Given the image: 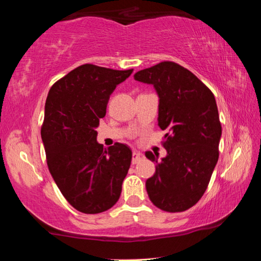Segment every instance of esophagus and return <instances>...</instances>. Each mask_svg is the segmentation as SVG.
Wrapping results in <instances>:
<instances>
[{
    "mask_svg": "<svg viewBox=\"0 0 261 261\" xmlns=\"http://www.w3.org/2000/svg\"><path fill=\"white\" fill-rule=\"evenodd\" d=\"M143 159H144V155L138 151H135L134 154H132V163H134V165L138 163L139 161L143 160Z\"/></svg>",
    "mask_w": 261,
    "mask_h": 261,
    "instance_id": "obj_1",
    "label": "esophagus"
}]
</instances>
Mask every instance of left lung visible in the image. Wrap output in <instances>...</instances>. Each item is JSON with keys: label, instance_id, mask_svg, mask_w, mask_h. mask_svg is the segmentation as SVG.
<instances>
[{"label": "left lung", "instance_id": "8db88e82", "mask_svg": "<svg viewBox=\"0 0 261 261\" xmlns=\"http://www.w3.org/2000/svg\"><path fill=\"white\" fill-rule=\"evenodd\" d=\"M138 82L152 84L159 94V126L167 134L162 146L167 156L158 161L146 180L151 201L170 213L184 212L205 193L219 160L221 122L212 91L199 78L171 61L136 72Z\"/></svg>", "mask_w": 261, "mask_h": 261}]
</instances>
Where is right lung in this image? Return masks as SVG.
Returning a JSON list of instances; mask_svg holds the SVG:
<instances>
[{
	"instance_id": "obj_1",
	"label": "right lung",
	"mask_w": 261,
	"mask_h": 261,
	"mask_svg": "<svg viewBox=\"0 0 261 261\" xmlns=\"http://www.w3.org/2000/svg\"><path fill=\"white\" fill-rule=\"evenodd\" d=\"M134 71L83 64L50 87L41 138L48 169L73 208L98 214L116 204L131 165L124 144L108 149L96 141L110 94Z\"/></svg>"
}]
</instances>
